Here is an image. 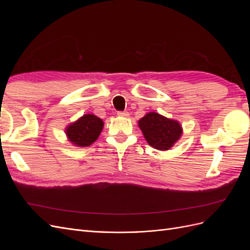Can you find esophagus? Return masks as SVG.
Instances as JSON below:
<instances>
[{
  "instance_id": "esophagus-1",
  "label": "esophagus",
  "mask_w": 250,
  "mask_h": 250,
  "mask_svg": "<svg viewBox=\"0 0 250 250\" xmlns=\"http://www.w3.org/2000/svg\"><path fill=\"white\" fill-rule=\"evenodd\" d=\"M118 116L119 117H122V118H127L128 116H129V113H128L127 111H119L118 112Z\"/></svg>"
}]
</instances>
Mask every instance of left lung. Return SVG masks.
Instances as JSON below:
<instances>
[{
	"label": "left lung",
	"mask_w": 250,
	"mask_h": 250,
	"mask_svg": "<svg viewBox=\"0 0 250 250\" xmlns=\"http://www.w3.org/2000/svg\"><path fill=\"white\" fill-rule=\"evenodd\" d=\"M139 127L149 145L157 150H169L183 134L179 122L157 112L144 116L139 121Z\"/></svg>",
	"instance_id": "left-lung-1"
}]
</instances>
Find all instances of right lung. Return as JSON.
Returning a JSON list of instances; mask_svg holds the SVG:
<instances>
[{
    "mask_svg": "<svg viewBox=\"0 0 250 250\" xmlns=\"http://www.w3.org/2000/svg\"><path fill=\"white\" fill-rule=\"evenodd\" d=\"M103 121L95 115H83L76 122L65 128V134L73 145L87 147L99 138L103 129Z\"/></svg>",
    "mask_w": 250,
    "mask_h": 250,
    "instance_id": "add662e5",
    "label": "right lung"
}]
</instances>
